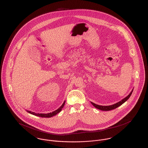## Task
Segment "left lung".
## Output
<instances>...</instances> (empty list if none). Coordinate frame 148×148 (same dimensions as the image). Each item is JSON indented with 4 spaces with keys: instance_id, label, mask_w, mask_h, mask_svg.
Returning a JSON list of instances; mask_svg holds the SVG:
<instances>
[{
    "instance_id": "1",
    "label": "left lung",
    "mask_w": 148,
    "mask_h": 148,
    "mask_svg": "<svg viewBox=\"0 0 148 148\" xmlns=\"http://www.w3.org/2000/svg\"><path fill=\"white\" fill-rule=\"evenodd\" d=\"M133 89L132 90V91L130 92V93L126 97H125L124 99H123V100H121V101H120L119 102L116 103V104H114L113 105H111V106H99V105H97V104H96L92 102H90L91 104L94 106L96 108L99 109V110H104V111H108V110H113V109H116V108L120 106H121L123 104H124L125 101H127V100L129 99V98L130 97L132 92H133Z\"/></svg>"
}]
</instances>
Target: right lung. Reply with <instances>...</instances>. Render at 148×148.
Instances as JSON below:
<instances>
[{"label":"right lung","mask_w":148,"mask_h":148,"mask_svg":"<svg viewBox=\"0 0 148 148\" xmlns=\"http://www.w3.org/2000/svg\"><path fill=\"white\" fill-rule=\"evenodd\" d=\"M65 101H64L63 104L62 105V106H60V107H59V108H58L57 110L52 112H51V113H35V112H31V111H29V110H26L27 112H28L29 113L31 114H33V115H35V116H39V117H45V118H49V117H51L52 116H54L55 115H56L58 113H59L62 109V108H63L64 104H65Z\"/></svg>","instance_id":"1"}]
</instances>
